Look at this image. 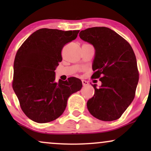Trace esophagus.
I'll list each match as a JSON object with an SVG mask.
<instances>
[{"label": "esophagus", "instance_id": "34e87169", "mask_svg": "<svg viewBox=\"0 0 151 151\" xmlns=\"http://www.w3.org/2000/svg\"><path fill=\"white\" fill-rule=\"evenodd\" d=\"M81 82H82L83 86H87L89 84V82L86 80H81Z\"/></svg>", "mask_w": 151, "mask_h": 151}]
</instances>
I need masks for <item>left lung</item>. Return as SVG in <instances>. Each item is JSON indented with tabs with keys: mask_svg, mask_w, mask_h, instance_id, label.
<instances>
[{
	"mask_svg": "<svg viewBox=\"0 0 151 151\" xmlns=\"http://www.w3.org/2000/svg\"><path fill=\"white\" fill-rule=\"evenodd\" d=\"M81 40L93 45L95 57L91 79H99L101 86L88 100L87 109L96 119L116 120L133 101L139 79L136 55L130 44L106 27L81 30Z\"/></svg>",
	"mask_w": 151,
	"mask_h": 151,
	"instance_id": "obj_1",
	"label": "left lung"
}]
</instances>
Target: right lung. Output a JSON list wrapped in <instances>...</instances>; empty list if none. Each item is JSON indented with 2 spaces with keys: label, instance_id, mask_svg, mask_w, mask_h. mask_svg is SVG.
<instances>
[{
  "label": "right lung",
  "instance_id": "right-lung-1",
  "mask_svg": "<svg viewBox=\"0 0 151 151\" xmlns=\"http://www.w3.org/2000/svg\"><path fill=\"white\" fill-rule=\"evenodd\" d=\"M79 32L40 29L17 52L13 89L22 111L35 122L43 124L60 117L70 95L82 87L81 81L76 77L55 81V70L62 60V48L75 40Z\"/></svg>",
  "mask_w": 151,
  "mask_h": 151
}]
</instances>
